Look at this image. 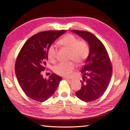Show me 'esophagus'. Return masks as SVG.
<instances>
[{
    "mask_svg": "<svg viewBox=\"0 0 130 130\" xmlns=\"http://www.w3.org/2000/svg\"><path fill=\"white\" fill-rule=\"evenodd\" d=\"M63 79H66V80L69 81H72V79H70V78H63Z\"/></svg>",
    "mask_w": 130,
    "mask_h": 130,
    "instance_id": "1",
    "label": "esophagus"
}]
</instances>
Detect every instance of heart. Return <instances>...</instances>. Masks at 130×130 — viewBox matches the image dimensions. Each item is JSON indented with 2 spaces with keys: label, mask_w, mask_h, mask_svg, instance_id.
<instances>
[{
  "label": "heart",
  "mask_w": 130,
  "mask_h": 130,
  "mask_svg": "<svg viewBox=\"0 0 130 130\" xmlns=\"http://www.w3.org/2000/svg\"><path fill=\"white\" fill-rule=\"evenodd\" d=\"M58 44L69 50L68 60L75 61L76 63H83L89 57L90 46L85 40H79L75 36L67 34L58 41ZM47 58L49 62H54L55 60L56 49L54 45H51L47 50ZM73 62L59 63L54 67V72L58 75L70 76L75 70Z\"/></svg>",
  "instance_id": "heart-1"
}]
</instances>
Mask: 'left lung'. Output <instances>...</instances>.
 <instances>
[{"instance_id": "left-lung-1", "label": "left lung", "mask_w": 130, "mask_h": 130, "mask_svg": "<svg viewBox=\"0 0 130 130\" xmlns=\"http://www.w3.org/2000/svg\"><path fill=\"white\" fill-rule=\"evenodd\" d=\"M86 40L90 53L81 68L83 75L81 88L76 95L85 102L99 99L107 89L112 75V65L104 45L93 34L86 31L72 30Z\"/></svg>"}]
</instances>
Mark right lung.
I'll return each instance as SVG.
<instances>
[{"mask_svg": "<svg viewBox=\"0 0 130 130\" xmlns=\"http://www.w3.org/2000/svg\"><path fill=\"white\" fill-rule=\"evenodd\" d=\"M65 30L45 31L32 36L18 54L15 72L23 92L31 99L44 102L55 92L62 77L52 73L48 79L42 77L45 70L47 50Z\"/></svg>", "mask_w": 130, "mask_h": 130, "instance_id": "1", "label": "right lung"}]
</instances>
